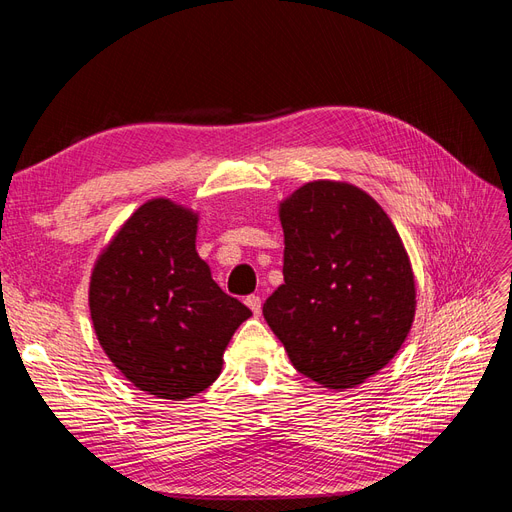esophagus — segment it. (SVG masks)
<instances>
[{"label":"esophagus","mask_w":512,"mask_h":512,"mask_svg":"<svg viewBox=\"0 0 512 512\" xmlns=\"http://www.w3.org/2000/svg\"><path fill=\"white\" fill-rule=\"evenodd\" d=\"M245 305L252 309V312H254V316H258V314H260V307H262V301H260V297H258V294H250V297H247V299H245Z\"/></svg>","instance_id":"esophagus-1"}]
</instances>
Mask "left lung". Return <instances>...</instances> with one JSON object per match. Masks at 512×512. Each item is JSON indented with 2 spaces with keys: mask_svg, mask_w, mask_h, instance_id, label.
Returning a JSON list of instances; mask_svg holds the SVG:
<instances>
[{
  "mask_svg": "<svg viewBox=\"0 0 512 512\" xmlns=\"http://www.w3.org/2000/svg\"><path fill=\"white\" fill-rule=\"evenodd\" d=\"M284 284L262 314L294 369L354 389L386 367L412 329L414 273L384 209L346 181H309L280 203Z\"/></svg>",
  "mask_w": 512,
  "mask_h": 512,
  "instance_id": "left-lung-1",
  "label": "left lung"
}]
</instances>
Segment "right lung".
I'll return each mask as SVG.
<instances>
[{"instance_id":"add662e5","label":"right lung","mask_w":512,"mask_h":512,"mask_svg":"<svg viewBox=\"0 0 512 512\" xmlns=\"http://www.w3.org/2000/svg\"><path fill=\"white\" fill-rule=\"evenodd\" d=\"M198 213L151 198L100 252L89 312L102 350L136 389L183 401L215 382L252 316L213 282L196 252Z\"/></svg>"}]
</instances>
